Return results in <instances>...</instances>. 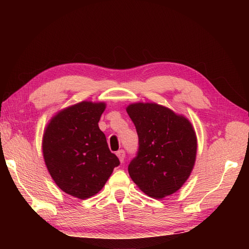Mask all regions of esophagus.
I'll use <instances>...</instances> for the list:
<instances>
[{"label": "esophagus", "instance_id": "obj_1", "mask_svg": "<svg viewBox=\"0 0 249 249\" xmlns=\"http://www.w3.org/2000/svg\"><path fill=\"white\" fill-rule=\"evenodd\" d=\"M116 156L119 157V160L121 162L124 161V158H125V151L124 150H120L116 152Z\"/></svg>", "mask_w": 249, "mask_h": 249}]
</instances>
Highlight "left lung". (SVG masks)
<instances>
[{"label": "left lung", "instance_id": "8db88e82", "mask_svg": "<svg viewBox=\"0 0 249 249\" xmlns=\"http://www.w3.org/2000/svg\"><path fill=\"white\" fill-rule=\"evenodd\" d=\"M126 111L139 138L137 156L128 165L131 179L152 198L170 196L187 181L197 154L190 122L154 103H136Z\"/></svg>", "mask_w": 249, "mask_h": 249}]
</instances>
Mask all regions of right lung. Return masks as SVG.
<instances>
[{"label": "right lung", "mask_w": 249, "mask_h": 249, "mask_svg": "<svg viewBox=\"0 0 249 249\" xmlns=\"http://www.w3.org/2000/svg\"><path fill=\"white\" fill-rule=\"evenodd\" d=\"M105 103L81 102L59 111L47 125L43 154L47 169L63 192L87 199L102 189L119 158L98 127Z\"/></svg>", "instance_id": "right-lung-1"}]
</instances>
